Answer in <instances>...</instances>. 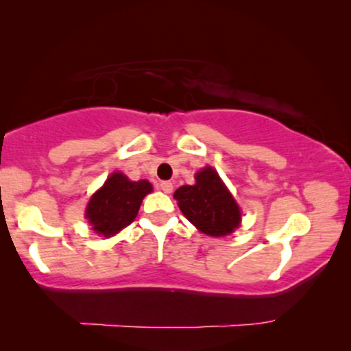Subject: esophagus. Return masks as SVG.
Segmentation results:
<instances>
[{
  "label": "esophagus",
  "mask_w": 351,
  "mask_h": 351,
  "mask_svg": "<svg viewBox=\"0 0 351 351\" xmlns=\"http://www.w3.org/2000/svg\"><path fill=\"white\" fill-rule=\"evenodd\" d=\"M160 189L162 190V191H165V193H171V191L172 190H174V185H172L171 184V182H161V184H160Z\"/></svg>",
  "instance_id": "1"
}]
</instances>
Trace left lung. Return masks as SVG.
Segmentation results:
<instances>
[{
    "label": "left lung",
    "mask_w": 351,
    "mask_h": 351,
    "mask_svg": "<svg viewBox=\"0 0 351 351\" xmlns=\"http://www.w3.org/2000/svg\"><path fill=\"white\" fill-rule=\"evenodd\" d=\"M195 179V185H184L174 193L182 213L199 232L210 237L232 233L239 225L241 213L217 172L204 167Z\"/></svg>",
    "instance_id": "left-lung-1"
}]
</instances>
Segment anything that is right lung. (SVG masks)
<instances>
[{
  "label": "right lung",
  "instance_id": "obj_1",
  "mask_svg": "<svg viewBox=\"0 0 351 351\" xmlns=\"http://www.w3.org/2000/svg\"><path fill=\"white\" fill-rule=\"evenodd\" d=\"M150 191L152 184L148 180L131 182L121 172H113L102 189L93 195L86 217L95 232L107 238L113 237L134 222L143 196Z\"/></svg>",
  "mask_w": 351,
  "mask_h": 351
}]
</instances>
